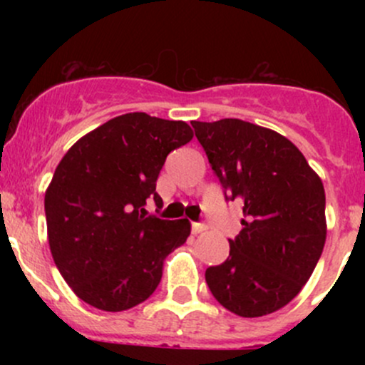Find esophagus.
I'll return each instance as SVG.
<instances>
[{
    "label": "esophagus",
    "mask_w": 365,
    "mask_h": 365,
    "mask_svg": "<svg viewBox=\"0 0 365 365\" xmlns=\"http://www.w3.org/2000/svg\"><path fill=\"white\" fill-rule=\"evenodd\" d=\"M206 230H207V226H206V225H200V223H192V233H194V235H199V233L206 232Z\"/></svg>",
    "instance_id": "esophagus-1"
}]
</instances>
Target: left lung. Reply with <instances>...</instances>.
I'll use <instances>...</instances> for the list:
<instances>
[{"label":"left lung","mask_w":365,"mask_h":365,"mask_svg":"<svg viewBox=\"0 0 365 365\" xmlns=\"http://www.w3.org/2000/svg\"><path fill=\"white\" fill-rule=\"evenodd\" d=\"M192 127L230 199L244 200V228L230 240V257L206 269L209 290L237 316L279 311L299 295L324 249L319 175L271 128L238 118Z\"/></svg>","instance_id":"1"}]
</instances>
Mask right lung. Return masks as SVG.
Masks as SVG:
<instances>
[{"mask_svg":"<svg viewBox=\"0 0 365 365\" xmlns=\"http://www.w3.org/2000/svg\"><path fill=\"white\" fill-rule=\"evenodd\" d=\"M185 121L127 113L81 137L46 188L51 255L86 304L120 312L148 300L168 254L187 242V220L144 215L166 156L192 140Z\"/></svg>","mask_w":365,"mask_h":365,"instance_id":"right-lung-1","label":"right lung"}]
</instances>
